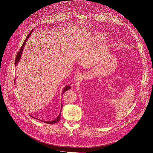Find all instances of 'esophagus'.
I'll list each match as a JSON object with an SVG mask.
<instances>
[{
  "label": "esophagus",
  "instance_id": "esophagus-1",
  "mask_svg": "<svg viewBox=\"0 0 153 153\" xmlns=\"http://www.w3.org/2000/svg\"><path fill=\"white\" fill-rule=\"evenodd\" d=\"M83 79V76L82 75V74H79V75H77V76H76V80H78V81H79V80H81L82 79Z\"/></svg>",
  "mask_w": 153,
  "mask_h": 153
}]
</instances>
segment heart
I'll return each mask as SVG.
<instances>
[{"label": "heart", "mask_w": 153, "mask_h": 153, "mask_svg": "<svg viewBox=\"0 0 153 153\" xmlns=\"http://www.w3.org/2000/svg\"><path fill=\"white\" fill-rule=\"evenodd\" d=\"M97 35H98V37H100L101 39H102V38L103 39V38H105V36H106V33H103V32H100V33H98Z\"/></svg>", "instance_id": "heart-1"}]
</instances>
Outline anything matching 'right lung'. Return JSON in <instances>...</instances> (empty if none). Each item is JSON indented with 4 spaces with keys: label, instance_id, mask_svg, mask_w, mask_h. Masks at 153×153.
<instances>
[{
    "label": "right lung",
    "instance_id": "obj_1",
    "mask_svg": "<svg viewBox=\"0 0 153 153\" xmlns=\"http://www.w3.org/2000/svg\"><path fill=\"white\" fill-rule=\"evenodd\" d=\"M32 33H33V30H32L31 31V32L29 33L28 36H27V37L26 39L25 40V41H24V43H23L22 46L21 47V48H20V51H19L18 52V53L17 54V56H16V60H15V65H16V66L17 65V63L20 62V58H21L22 54V53H23V51H24V47H25V43H26V42L27 41L28 39L30 37V35ZM70 88H71V86H70V85L65 86L64 87V88H63L62 92V94H63L65 91L68 90H70ZM62 106H63V105L61 103V108H62ZM61 110H62V109H61ZM60 114H61V112L60 113V114H59V115L58 116V117H57V118H56L54 120H51V121H43V122H45V123H49V124H54V123H57V122L59 121V120H60ZM31 117H33L34 119H37V118H35V117H33V116H31ZM37 120H38V119H37Z\"/></svg>",
    "mask_w": 153,
    "mask_h": 153
}]
</instances>
